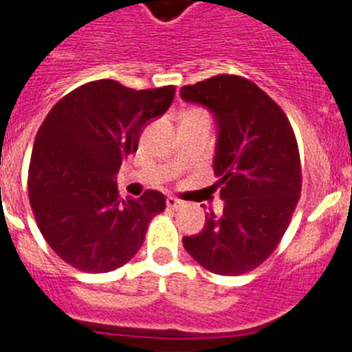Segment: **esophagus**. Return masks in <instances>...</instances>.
<instances>
[{"mask_svg":"<svg viewBox=\"0 0 352 352\" xmlns=\"http://www.w3.org/2000/svg\"><path fill=\"white\" fill-rule=\"evenodd\" d=\"M166 206H168V208H172V210H179V208H182V206H184V201L177 199L175 196H168V198H166Z\"/></svg>","mask_w":352,"mask_h":352,"instance_id":"34e87169","label":"esophagus"}]
</instances>
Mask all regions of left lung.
Instances as JSON below:
<instances>
[{
  "instance_id": "left-lung-1",
  "label": "left lung",
  "mask_w": 352,
  "mask_h": 352,
  "mask_svg": "<svg viewBox=\"0 0 352 352\" xmlns=\"http://www.w3.org/2000/svg\"><path fill=\"white\" fill-rule=\"evenodd\" d=\"M215 118L213 170L224 208L182 239L210 272L238 276L261 265L283 238L300 196L297 140L281 107L255 83L231 74L180 88Z\"/></svg>"
}]
</instances>
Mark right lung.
Segmentation results:
<instances>
[{
	"label": "right lung",
	"instance_id": "right-lung-1",
	"mask_svg": "<svg viewBox=\"0 0 352 352\" xmlns=\"http://www.w3.org/2000/svg\"><path fill=\"white\" fill-rule=\"evenodd\" d=\"M173 95L175 87L131 90L114 80L91 81L60 98L39 126L29 201L43 238L72 267H121L142 246L151 219L165 210L160 191L120 199L114 175Z\"/></svg>",
	"mask_w": 352,
	"mask_h": 352
}]
</instances>
